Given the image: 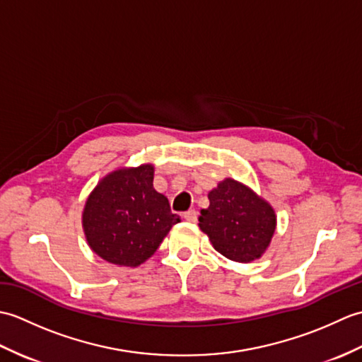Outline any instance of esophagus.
<instances>
[{
    "instance_id": "1",
    "label": "esophagus",
    "mask_w": 362,
    "mask_h": 362,
    "mask_svg": "<svg viewBox=\"0 0 362 362\" xmlns=\"http://www.w3.org/2000/svg\"><path fill=\"white\" fill-rule=\"evenodd\" d=\"M183 218H185V219L189 221V222H196V219H197V211H196V210H188V211L183 213Z\"/></svg>"
}]
</instances>
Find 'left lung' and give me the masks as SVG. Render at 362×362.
Returning <instances> with one entry per match:
<instances>
[{"mask_svg": "<svg viewBox=\"0 0 362 362\" xmlns=\"http://www.w3.org/2000/svg\"><path fill=\"white\" fill-rule=\"evenodd\" d=\"M209 201V209L199 216V227L209 235L213 247L240 263L263 255L275 232L272 206L232 179L210 191Z\"/></svg>", "mask_w": 362, "mask_h": 362, "instance_id": "left-lung-1", "label": "left lung"}]
</instances>
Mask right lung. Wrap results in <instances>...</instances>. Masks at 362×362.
<instances>
[{"label":"right lung","instance_id":"right-lung-1","mask_svg":"<svg viewBox=\"0 0 362 362\" xmlns=\"http://www.w3.org/2000/svg\"><path fill=\"white\" fill-rule=\"evenodd\" d=\"M153 166L118 169L98 183L83 209L90 247L112 264L144 263L180 218L153 189Z\"/></svg>","mask_w":362,"mask_h":362}]
</instances>
